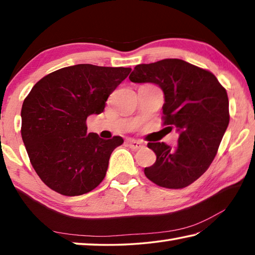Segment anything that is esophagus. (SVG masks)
I'll return each mask as SVG.
<instances>
[{
  "instance_id": "34e87169",
  "label": "esophagus",
  "mask_w": 255,
  "mask_h": 255,
  "mask_svg": "<svg viewBox=\"0 0 255 255\" xmlns=\"http://www.w3.org/2000/svg\"><path fill=\"white\" fill-rule=\"evenodd\" d=\"M127 144L130 148L132 149H140L144 147V144L141 143V141H138V140H135V139H128L127 140Z\"/></svg>"
}]
</instances>
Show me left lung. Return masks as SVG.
I'll return each mask as SVG.
<instances>
[{
	"label": "left lung",
	"instance_id": "1",
	"mask_svg": "<svg viewBox=\"0 0 255 255\" xmlns=\"http://www.w3.org/2000/svg\"><path fill=\"white\" fill-rule=\"evenodd\" d=\"M129 80L163 90V126L179 132L178 145L148 143L156 162L144 173L159 187L182 189L208 170L230 123L228 97L213 73L178 58L137 65Z\"/></svg>",
	"mask_w": 255,
	"mask_h": 255
}]
</instances>
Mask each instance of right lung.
I'll return each mask as SVG.
<instances>
[{"mask_svg": "<svg viewBox=\"0 0 255 255\" xmlns=\"http://www.w3.org/2000/svg\"><path fill=\"white\" fill-rule=\"evenodd\" d=\"M131 68L91 64L60 68L33 85L21 109V136L42 182L63 196H81L105 179L120 136L88 132L86 119L106 102Z\"/></svg>", "mask_w": 255, "mask_h": 255, "instance_id": "obj_1", "label": "right lung"}]
</instances>
